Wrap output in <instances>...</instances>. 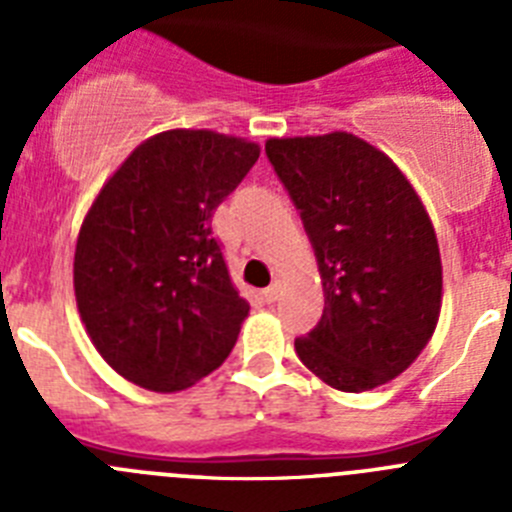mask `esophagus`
Returning a JSON list of instances; mask_svg holds the SVG:
<instances>
[{"label":"esophagus","mask_w":512,"mask_h":512,"mask_svg":"<svg viewBox=\"0 0 512 512\" xmlns=\"http://www.w3.org/2000/svg\"><path fill=\"white\" fill-rule=\"evenodd\" d=\"M261 295H264L266 302H277L279 295H282V282H274L271 287H266Z\"/></svg>","instance_id":"esophagus-1"}]
</instances>
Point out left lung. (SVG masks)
<instances>
[{
  "instance_id": "obj_1",
  "label": "left lung",
  "mask_w": 512,
  "mask_h": 512,
  "mask_svg": "<svg viewBox=\"0 0 512 512\" xmlns=\"http://www.w3.org/2000/svg\"><path fill=\"white\" fill-rule=\"evenodd\" d=\"M318 259L325 307L295 351L315 377L366 392L402 374L441 315L436 230L418 192L387 153L354 133L269 138Z\"/></svg>"
}]
</instances>
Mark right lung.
I'll list each match as a JSON object with an SVG mask.
<instances>
[{"instance_id":"add662e5","label":"right lung","mask_w":512,"mask_h":512,"mask_svg":"<svg viewBox=\"0 0 512 512\" xmlns=\"http://www.w3.org/2000/svg\"><path fill=\"white\" fill-rule=\"evenodd\" d=\"M259 153V143L215 130H164L94 197L76 238V307L128 382L187 390L233 351L248 302L230 282L212 215Z\"/></svg>"}]
</instances>
